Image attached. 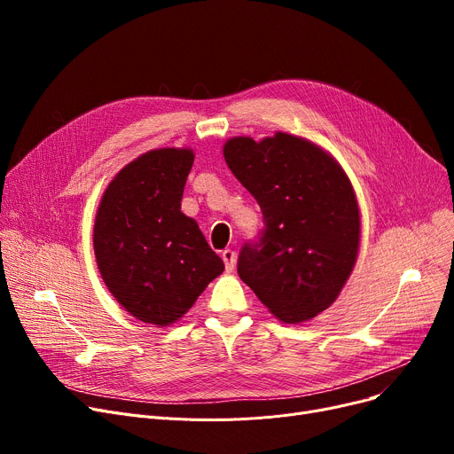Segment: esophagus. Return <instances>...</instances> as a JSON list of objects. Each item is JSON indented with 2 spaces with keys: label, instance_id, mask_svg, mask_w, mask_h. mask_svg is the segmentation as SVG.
<instances>
[{
  "label": "esophagus",
  "instance_id": "34e87169",
  "mask_svg": "<svg viewBox=\"0 0 454 454\" xmlns=\"http://www.w3.org/2000/svg\"><path fill=\"white\" fill-rule=\"evenodd\" d=\"M235 252L233 250H230V248H226V250H223V261H224V265H226V270L228 272H231L233 269H235Z\"/></svg>",
  "mask_w": 454,
  "mask_h": 454
}]
</instances>
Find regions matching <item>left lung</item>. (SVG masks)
Here are the masks:
<instances>
[{
  "instance_id": "left-lung-1",
  "label": "left lung",
  "mask_w": 454,
  "mask_h": 454,
  "mask_svg": "<svg viewBox=\"0 0 454 454\" xmlns=\"http://www.w3.org/2000/svg\"><path fill=\"white\" fill-rule=\"evenodd\" d=\"M224 160L263 211L259 243L245 245L237 272L285 324L311 320L335 301L359 254L361 211L353 185L327 151L276 132L235 136Z\"/></svg>"
}]
</instances>
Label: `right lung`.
I'll list each match as a JSON object with an SVG mask.
<instances>
[{
  "label": "right lung",
  "instance_id": "1",
  "mask_svg": "<svg viewBox=\"0 0 454 454\" xmlns=\"http://www.w3.org/2000/svg\"><path fill=\"white\" fill-rule=\"evenodd\" d=\"M193 161V151L175 147L137 156L112 178L95 213L105 285L129 315L156 327L180 320L224 270L197 221L180 211Z\"/></svg>",
  "mask_w": 454,
  "mask_h": 454
}]
</instances>
